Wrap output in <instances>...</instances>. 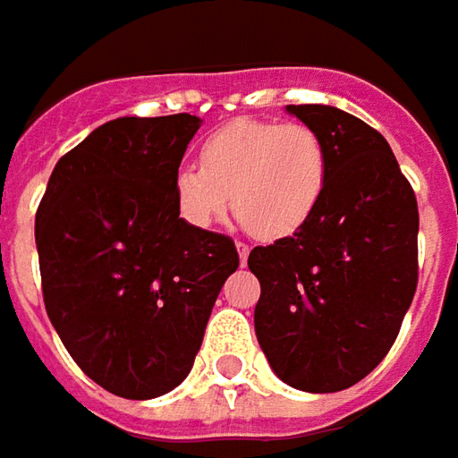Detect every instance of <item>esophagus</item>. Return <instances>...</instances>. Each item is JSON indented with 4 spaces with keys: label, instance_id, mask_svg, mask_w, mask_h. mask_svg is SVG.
<instances>
[{
    "label": "esophagus",
    "instance_id": "34e87169",
    "mask_svg": "<svg viewBox=\"0 0 458 458\" xmlns=\"http://www.w3.org/2000/svg\"><path fill=\"white\" fill-rule=\"evenodd\" d=\"M235 248H238V256H241V263H248V253H250V248H248V245L245 243H241V241H238V243H235Z\"/></svg>",
    "mask_w": 458,
    "mask_h": 458
}]
</instances>
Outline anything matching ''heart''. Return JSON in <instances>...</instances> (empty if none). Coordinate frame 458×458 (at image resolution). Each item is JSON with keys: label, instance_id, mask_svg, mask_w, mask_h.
<instances>
[{"label": "heart", "instance_id": "1", "mask_svg": "<svg viewBox=\"0 0 458 458\" xmlns=\"http://www.w3.org/2000/svg\"><path fill=\"white\" fill-rule=\"evenodd\" d=\"M329 180V151L307 123L241 119L199 147V166H180L172 192L182 220L210 228L228 202L253 238L281 241L319 210Z\"/></svg>", "mask_w": 458, "mask_h": 458}]
</instances>
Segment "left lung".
<instances>
[{"label": "left lung", "instance_id": "1", "mask_svg": "<svg viewBox=\"0 0 458 458\" xmlns=\"http://www.w3.org/2000/svg\"><path fill=\"white\" fill-rule=\"evenodd\" d=\"M322 136L329 180L299 233L256 245V337L286 386L337 393L370 375L418 286V205L380 131L335 106H286Z\"/></svg>", "mask_w": 458, "mask_h": 458}]
</instances>
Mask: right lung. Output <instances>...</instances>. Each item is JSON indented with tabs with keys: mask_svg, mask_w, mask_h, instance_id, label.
I'll list each match as a JSON object with an SVG mask.
<instances>
[{
	"mask_svg": "<svg viewBox=\"0 0 458 458\" xmlns=\"http://www.w3.org/2000/svg\"><path fill=\"white\" fill-rule=\"evenodd\" d=\"M198 129L190 114L103 123L60 157L35 215L50 322L78 368L129 401L187 377L238 268L228 235L192 228L174 202Z\"/></svg>",
	"mask_w": 458,
	"mask_h": 458,
	"instance_id": "right-lung-1",
	"label": "right lung"
}]
</instances>
